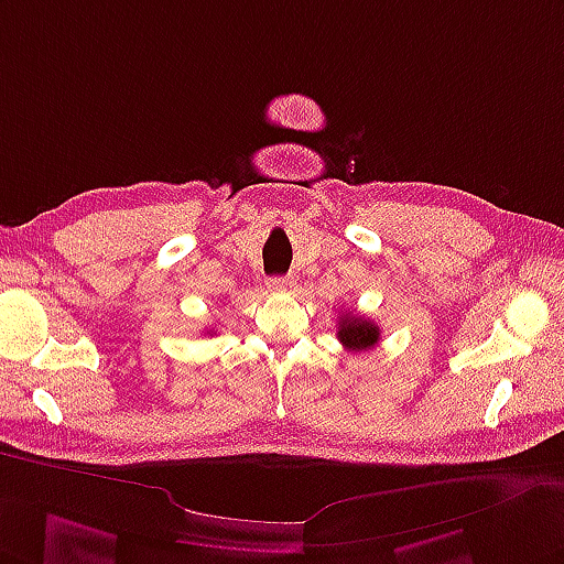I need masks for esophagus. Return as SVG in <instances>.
<instances>
[{
  "instance_id": "34e87169",
  "label": "esophagus",
  "mask_w": 564,
  "mask_h": 564,
  "mask_svg": "<svg viewBox=\"0 0 564 564\" xmlns=\"http://www.w3.org/2000/svg\"><path fill=\"white\" fill-rule=\"evenodd\" d=\"M291 285H293V279H288V276L267 279V291L269 293H285Z\"/></svg>"
}]
</instances>
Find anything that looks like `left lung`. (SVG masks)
I'll list each match as a JSON object with an SVG mask.
<instances>
[{"instance_id":"8db88e82","label":"left lung","mask_w":564,"mask_h":564,"mask_svg":"<svg viewBox=\"0 0 564 564\" xmlns=\"http://www.w3.org/2000/svg\"><path fill=\"white\" fill-rule=\"evenodd\" d=\"M336 336L345 345V350H350V352L371 350L381 338L377 324L367 319V316H357V314H350V312H345L340 316Z\"/></svg>"}]
</instances>
